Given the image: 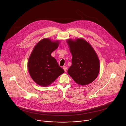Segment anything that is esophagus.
Segmentation results:
<instances>
[{
    "instance_id": "1",
    "label": "esophagus",
    "mask_w": 126,
    "mask_h": 126,
    "mask_svg": "<svg viewBox=\"0 0 126 126\" xmlns=\"http://www.w3.org/2000/svg\"><path fill=\"white\" fill-rule=\"evenodd\" d=\"M63 69L64 70V71H65V72H66V71H67V67L66 66H63Z\"/></svg>"
}]
</instances>
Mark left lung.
Listing matches in <instances>:
<instances>
[{
	"instance_id": "left-lung-1",
	"label": "left lung",
	"mask_w": 126,
	"mask_h": 126,
	"mask_svg": "<svg viewBox=\"0 0 126 126\" xmlns=\"http://www.w3.org/2000/svg\"><path fill=\"white\" fill-rule=\"evenodd\" d=\"M67 43L72 55L68 74L78 84L86 85L92 83L97 77L100 69L99 60L95 51L82 39H69Z\"/></svg>"
}]
</instances>
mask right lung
<instances>
[{
	"label": "right lung",
	"instance_id": "1",
	"mask_svg": "<svg viewBox=\"0 0 126 126\" xmlns=\"http://www.w3.org/2000/svg\"><path fill=\"white\" fill-rule=\"evenodd\" d=\"M59 45L58 41L53 42L43 39L34 47L28 60V67L32 79L41 86H47L64 71L51 54Z\"/></svg>",
	"mask_w": 126,
	"mask_h": 126
}]
</instances>
